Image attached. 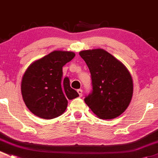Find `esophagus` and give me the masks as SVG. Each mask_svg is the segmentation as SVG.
I'll return each mask as SVG.
<instances>
[{"label":"esophagus","mask_w":158,"mask_h":158,"mask_svg":"<svg viewBox=\"0 0 158 158\" xmlns=\"http://www.w3.org/2000/svg\"><path fill=\"white\" fill-rule=\"evenodd\" d=\"M77 93H78V94H79L80 97H82V95H83V90H81V89H79V90H77Z\"/></svg>","instance_id":"obj_1"}]
</instances>
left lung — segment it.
Returning a JSON list of instances; mask_svg holds the SVG:
<instances>
[{"mask_svg":"<svg viewBox=\"0 0 158 158\" xmlns=\"http://www.w3.org/2000/svg\"><path fill=\"white\" fill-rule=\"evenodd\" d=\"M91 74L92 93L84 101L101 119L123 114L133 95V81L128 68L103 48L81 51Z\"/></svg>","mask_w":158,"mask_h":158,"instance_id":"8db88e82","label":"left lung"}]
</instances>
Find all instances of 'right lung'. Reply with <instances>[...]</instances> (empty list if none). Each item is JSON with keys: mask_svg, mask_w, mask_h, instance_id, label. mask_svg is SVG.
I'll return each mask as SVG.
<instances>
[{"mask_svg": "<svg viewBox=\"0 0 158 158\" xmlns=\"http://www.w3.org/2000/svg\"><path fill=\"white\" fill-rule=\"evenodd\" d=\"M74 56L73 52L56 50L27 68L21 81V93L31 113L40 118L52 119L64 113L68 100L79 97L70 87L69 78H62V67Z\"/></svg>", "mask_w": 158, "mask_h": 158, "instance_id": "1", "label": "right lung"}]
</instances>
